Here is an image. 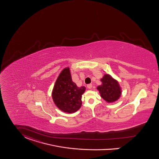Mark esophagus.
<instances>
[{
    "instance_id": "1",
    "label": "esophagus",
    "mask_w": 159,
    "mask_h": 159,
    "mask_svg": "<svg viewBox=\"0 0 159 159\" xmlns=\"http://www.w3.org/2000/svg\"><path fill=\"white\" fill-rule=\"evenodd\" d=\"M87 88L88 89H92V84H87Z\"/></svg>"
}]
</instances>
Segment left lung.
<instances>
[{
	"mask_svg": "<svg viewBox=\"0 0 159 159\" xmlns=\"http://www.w3.org/2000/svg\"><path fill=\"white\" fill-rule=\"evenodd\" d=\"M101 81L102 85L97 88L101 96L108 102L116 101L121 93L118 83L108 75H105L101 79Z\"/></svg>",
	"mask_w": 159,
	"mask_h": 159,
	"instance_id": "left-lung-1",
	"label": "left lung"
}]
</instances>
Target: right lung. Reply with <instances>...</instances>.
<instances>
[{
  "mask_svg": "<svg viewBox=\"0 0 159 159\" xmlns=\"http://www.w3.org/2000/svg\"><path fill=\"white\" fill-rule=\"evenodd\" d=\"M84 87H78L72 80L69 68H66L58 77L52 92L55 105L67 113L76 111L81 106V95Z\"/></svg>",
  "mask_w": 159,
  "mask_h": 159,
  "instance_id": "add662e5",
  "label": "right lung"
}]
</instances>
